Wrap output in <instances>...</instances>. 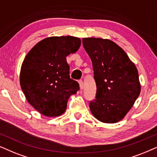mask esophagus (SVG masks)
Masks as SVG:
<instances>
[{"label": "esophagus", "mask_w": 157, "mask_h": 157, "mask_svg": "<svg viewBox=\"0 0 157 157\" xmlns=\"http://www.w3.org/2000/svg\"><path fill=\"white\" fill-rule=\"evenodd\" d=\"M78 83H79V85H80V88L81 90H82L83 89V82H82V80H79Z\"/></svg>", "instance_id": "esophagus-1"}]
</instances>
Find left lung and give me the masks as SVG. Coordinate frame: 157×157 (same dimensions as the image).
Here are the masks:
<instances>
[{"instance_id": "left-lung-1", "label": "left lung", "mask_w": 157, "mask_h": 157, "mask_svg": "<svg viewBox=\"0 0 157 157\" xmlns=\"http://www.w3.org/2000/svg\"><path fill=\"white\" fill-rule=\"evenodd\" d=\"M90 57L97 91L90 103L93 116L106 124L124 119L141 93L139 72L122 48L107 39L83 38Z\"/></svg>"}]
</instances>
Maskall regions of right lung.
<instances>
[{
	"mask_svg": "<svg viewBox=\"0 0 157 157\" xmlns=\"http://www.w3.org/2000/svg\"><path fill=\"white\" fill-rule=\"evenodd\" d=\"M81 45L80 38L51 36L36 44L24 58L20 72V85L28 103L47 117L65 112L68 99L80 87L70 77L66 57Z\"/></svg>",
	"mask_w": 157,
	"mask_h": 157,
	"instance_id": "obj_1",
	"label": "right lung"
}]
</instances>
